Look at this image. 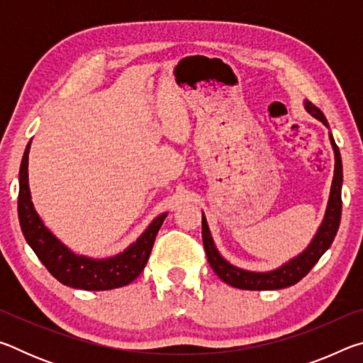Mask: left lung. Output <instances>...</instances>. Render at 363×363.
<instances>
[{
	"label": "left lung",
	"instance_id": "8db88e82",
	"mask_svg": "<svg viewBox=\"0 0 363 363\" xmlns=\"http://www.w3.org/2000/svg\"><path fill=\"white\" fill-rule=\"evenodd\" d=\"M304 107L307 112L312 116H315L317 120H320L325 126L328 128V121L325 118V115L320 112V108H317L314 104L306 101ZM331 145L335 150V176L333 182H331V192L330 200L327 206V213H325L323 223L318 227L315 237L312 238L309 247H307L299 256L293 257L290 262L284 264V266L270 270V272H250V270L238 269L232 264L227 262L223 256L219 255V251L214 247V242L211 238L210 229H208L205 216H201V237H203V247L205 253L210 262L211 269L216 272L218 277L225 281L227 285L240 288V290H280V288L291 286L294 284L306 277L309 274V270L315 266L317 261L320 259L322 255L330 248V245L333 243L335 235L340 227L341 220V186H342V163L340 149L335 143L333 136L330 134Z\"/></svg>",
	"mask_w": 363,
	"mask_h": 363
}]
</instances>
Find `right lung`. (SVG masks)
<instances>
[{
    "label": "right lung",
    "mask_w": 363,
    "mask_h": 363,
    "mask_svg": "<svg viewBox=\"0 0 363 363\" xmlns=\"http://www.w3.org/2000/svg\"><path fill=\"white\" fill-rule=\"evenodd\" d=\"M28 150L30 144L23 152L19 173V201H17L19 223L27 243L52 277L67 286L88 291L113 290L136 280L149 261L153 242L167 218V213L153 219V223L147 227L136 243L108 259H91L72 253L48 230L35 211L28 187Z\"/></svg>",
    "instance_id": "1"
}]
</instances>
